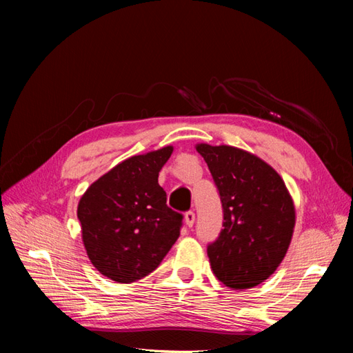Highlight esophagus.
Returning <instances> with one entry per match:
<instances>
[{
	"label": "esophagus",
	"instance_id": "obj_1",
	"mask_svg": "<svg viewBox=\"0 0 353 353\" xmlns=\"http://www.w3.org/2000/svg\"><path fill=\"white\" fill-rule=\"evenodd\" d=\"M184 221H185V225L188 227V228H191L194 225V221H196V215H194V212L193 210H188L185 215H184Z\"/></svg>",
	"mask_w": 353,
	"mask_h": 353
}]
</instances>
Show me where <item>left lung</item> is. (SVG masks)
Instances as JSON below:
<instances>
[{
	"label": "left lung",
	"instance_id": "left-lung-1",
	"mask_svg": "<svg viewBox=\"0 0 353 353\" xmlns=\"http://www.w3.org/2000/svg\"><path fill=\"white\" fill-rule=\"evenodd\" d=\"M219 190L223 228L208 245L210 268L232 290L259 285L292 243L296 209L276 170L243 148L196 144Z\"/></svg>",
	"mask_w": 353,
	"mask_h": 353
}]
</instances>
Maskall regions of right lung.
I'll list each match as a JSON object with an SVG mask.
<instances>
[{"label":"right lung","instance_id":"obj_1","mask_svg":"<svg viewBox=\"0 0 353 353\" xmlns=\"http://www.w3.org/2000/svg\"><path fill=\"white\" fill-rule=\"evenodd\" d=\"M172 152L166 145L123 160L79 200L85 250L95 270L116 283L153 272L179 237L183 215L168 208L157 181Z\"/></svg>","mask_w":353,"mask_h":353}]
</instances>
